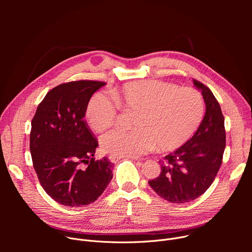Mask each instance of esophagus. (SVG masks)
I'll list each match as a JSON object with an SVG mask.
<instances>
[{"instance_id": "1", "label": "esophagus", "mask_w": 252, "mask_h": 252, "mask_svg": "<svg viewBox=\"0 0 252 252\" xmlns=\"http://www.w3.org/2000/svg\"><path fill=\"white\" fill-rule=\"evenodd\" d=\"M120 158H119V157H117V156H110V157H109V159H110L112 162H117ZM129 158L134 159V160H137L136 158Z\"/></svg>"}]
</instances>
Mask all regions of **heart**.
Listing matches in <instances>:
<instances>
[{
	"label": "heart",
	"instance_id": "obj_1",
	"mask_svg": "<svg viewBox=\"0 0 252 252\" xmlns=\"http://www.w3.org/2000/svg\"><path fill=\"white\" fill-rule=\"evenodd\" d=\"M113 96L95 93L88 102L86 119L95 131L111 127L120 109L135 113L130 129H113L100 137L101 150L112 156L137 158L152 151L183 146L196 131L204 113L201 95L189 88L160 81L129 83Z\"/></svg>",
	"mask_w": 252,
	"mask_h": 252
}]
</instances>
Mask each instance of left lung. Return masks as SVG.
Here are the masks:
<instances>
[{
    "instance_id": "8db88e82",
    "label": "left lung",
    "mask_w": 252,
    "mask_h": 252,
    "mask_svg": "<svg viewBox=\"0 0 252 252\" xmlns=\"http://www.w3.org/2000/svg\"><path fill=\"white\" fill-rule=\"evenodd\" d=\"M201 91L205 115L193 136L160 160V174L149 182L163 199L186 203L203 194L213 183L222 163L225 149L224 118L212 92L193 80Z\"/></svg>"
}]
</instances>
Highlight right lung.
I'll return each instance as SVG.
<instances>
[{
    "label": "right lung",
    "instance_id": "right-lung-1",
    "mask_svg": "<svg viewBox=\"0 0 252 252\" xmlns=\"http://www.w3.org/2000/svg\"><path fill=\"white\" fill-rule=\"evenodd\" d=\"M105 83L59 85L39 104L32 120L30 151L44 190L62 205L94 202L113 178L107 158L95 160L98 143L84 117L92 95Z\"/></svg>",
    "mask_w": 252,
    "mask_h": 252
}]
</instances>
